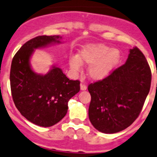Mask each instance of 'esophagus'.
<instances>
[{"label":"esophagus","mask_w":157,"mask_h":157,"mask_svg":"<svg viewBox=\"0 0 157 157\" xmlns=\"http://www.w3.org/2000/svg\"><path fill=\"white\" fill-rule=\"evenodd\" d=\"M86 89H87L86 86L85 84L82 82L81 83H80V89H81L82 91H84V90H86Z\"/></svg>","instance_id":"34e87169"}]
</instances>
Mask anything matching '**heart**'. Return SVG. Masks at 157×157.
<instances>
[{
	"instance_id": "heart-1",
	"label": "heart",
	"mask_w": 157,
	"mask_h": 157,
	"mask_svg": "<svg viewBox=\"0 0 157 157\" xmlns=\"http://www.w3.org/2000/svg\"><path fill=\"white\" fill-rule=\"evenodd\" d=\"M121 53L104 44H90L85 46L78 56L70 58L69 65L75 71H80L82 64L90 65L88 68L89 77L101 80L108 77L119 63Z\"/></svg>"
}]
</instances>
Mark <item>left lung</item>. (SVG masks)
<instances>
[{
    "mask_svg": "<svg viewBox=\"0 0 157 157\" xmlns=\"http://www.w3.org/2000/svg\"><path fill=\"white\" fill-rule=\"evenodd\" d=\"M151 83V71L142 51L130 50L125 64L102 80L90 83L89 118L98 131L115 133L138 118Z\"/></svg>",
    "mask_w": 157,
    "mask_h": 157,
    "instance_id": "left-lung-1",
    "label": "left lung"
}]
</instances>
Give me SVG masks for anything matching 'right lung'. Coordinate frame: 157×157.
Listing matches in <instances>:
<instances>
[{
	"instance_id": "1",
	"label": "right lung",
	"mask_w": 157,
	"mask_h": 157,
	"mask_svg": "<svg viewBox=\"0 0 157 157\" xmlns=\"http://www.w3.org/2000/svg\"><path fill=\"white\" fill-rule=\"evenodd\" d=\"M59 36H39L24 44L15 53L10 69V86L14 104L33 124L51 127L68 111V101L80 91V81L71 80L61 68L53 66L46 75L36 74L30 59L34 49L60 43Z\"/></svg>"
}]
</instances>
